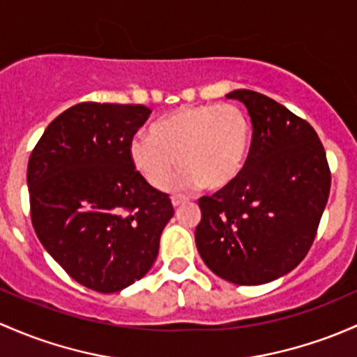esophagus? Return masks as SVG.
Here are the masks:
<instances>
[{"label":"esophagus","instance_id":"esophagus-1","mask_svg":"<svg viewBox=\"0 0 357 357\" xmlns=\"http://www.w3.org/2000/svg\"><path fill=\"white\" fill-rule=\"evenodd\" d=\"M171 202H172V205H174V207H178V205H181V204H185V202H188V198L183 197V195H172Z\"/></svg>","mask_w":357,"mask_h":357}]
</instances>
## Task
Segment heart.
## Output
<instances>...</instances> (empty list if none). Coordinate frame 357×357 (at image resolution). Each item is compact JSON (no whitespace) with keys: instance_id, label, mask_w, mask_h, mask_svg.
Masks as SVG:
<instances>
[{"instance_id":"1","label":"heart","mask_w":357,"mask_h":357,"mask_svg":"<svg viewBox=\"0 0 357 357\" xmlns=\"http://www.w3.org/2000/svg\"><path fill=\"white\" fill-rule=\"evenodd\" d=\"M251 145V123L236 104H191L155 121L150 135L130 140V160L152 188H164L174 171L183 167L171 186L181 190L204 185L226 188L241 172Z\"/></svg>"}]
</instances>
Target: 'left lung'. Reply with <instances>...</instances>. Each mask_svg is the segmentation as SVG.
Segmentation results:
<instances>
[{"mask_svg": "<svg viewBox=\"0 0 357 357\" xmlns=\"http://www.w3.org/2000/svg\"><path fill=\"white\" fill-rule=\"evenodd\" d=\"M253 137L241 172L198 200L195 241L205 265L238 286H258L298 267L317 236L330 193V167L317 131L255 90H234Z\"/></svg>", "mask_w": 357, "mask_h": 357, "instance_id": "8db88e82", "label": "left lung"}]
</instances>
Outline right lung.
Listing matches in <instances>:
<instances>
[{"label":"right lung","instance_id":"obj_1","mask_svg":"<svg viewBox=\"0 0 357 357\" xmlns=\"http://www.w3.org/2000/svg\"><path fill=\"white\" fill-rule=\"evenodd\" d=\"M150 112L142 104L80 102L52 119L30 153L37 238L71 279L104 294L149 272L174 215L169 195L130 160V140Z\"/></svg>","mask_w":357,"mask_h":357}]
</instances>
